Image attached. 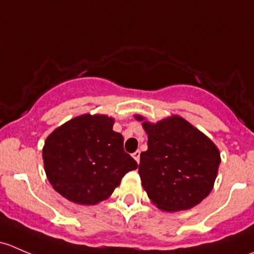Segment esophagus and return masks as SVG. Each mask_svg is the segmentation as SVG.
<instances>
[{
  "instance_id": "34e87169",
  "label": "esophagus",
  "mask_w": 254,
  "mask_h": 254,
  "mask_svg": "<svg viewBox=\"0 0 254 254\" xmlns=\"http://www.w3.org/2000/svg\"><path fill=\"white\" fill-rule=\"evenodd\" d=\"M132 157H134L135 161H136V162L139 163V161H140V151L139 150L135 151V152L132 153Z\"/></svg>"
}]
</instances>
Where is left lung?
<instances>
[{
  "mask_svg": "<svg viewBox=\"0 0 254 254\" xmlns=\"http://www.w3.org/2000/svg\"><path fill=\"white\" fill-rule=\"evenodd\" d=\"M147 134L139 175L148 198L163 211L198 205L214 187L221 162L219 148L178 115L152 124L135 115Z\"/></svg>",
  "mask_w": 254,
  "mask_h": 254,
  "instance_id": "1",
  "label": "left lung"
}]
</instances>
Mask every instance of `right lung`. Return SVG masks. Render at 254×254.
<instances>
[{
	"label": "right lung",
	"instance_id": "1",
	"mask_svg": "<svg viewBox=\"0 0 254 254\" xmlns=\"http://www.w3.org/2000/svg\"><path fill=\"white\" fill-rule=\"evenodd\" d=\"M114 119L83 114L54 130L43 147L45 173L58 193L82 205L108 199L137 163L124 151Z\"/></svg>",
	"mask_w": 254,
	"mask_h": 254
}]
</instances>
